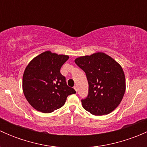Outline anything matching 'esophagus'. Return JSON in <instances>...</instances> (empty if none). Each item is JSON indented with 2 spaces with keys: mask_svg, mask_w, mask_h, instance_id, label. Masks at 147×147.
<instances>
[{
  "mask_svg": "<svg viewBox=\"0 0 147 147\" xmlns=\"http://www.w3.org/2000/svg\"><path fill=\"white\" fill-rule=\"evenodd\" d=\"M74 89L75 90V91L78 92V87H77V86H75V87H74Z\"/></svg>",
  "mask_w": 147,
  "mask_h": 147,
  "instance_id": "1",
  "label": "esophagus"
}]
</instances>
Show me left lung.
<instances>
[{"mask_svg": "<svg viewBox=\"0 0 147 147\" xmlns=\"http://www.w3.org/2000/svg\"><path fill=\"white\" fill-rule=\"evenodd\" d=\"M75 63L85 72L89 84L88 95L81 100L83 108L100 116L112 112L125 92V76L121 67L103 53L78 57Z\"/></svg>", "mask_w": 147, "mask_h": 147, "instance_id": "1", "label": "left lung"}]
</instances>
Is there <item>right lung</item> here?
<instances>
[{"mask_svg": "<svg viewBox=\"0 0 147 147\" xmlns=\"http://www.w3.org/2000/svg\"><path fill=\"white\" fill-rule=\"evenodd\" d=\"M69 57L50 51L41 53L28 64L23 77V90L30 105L39 112L50 113L76 93L68 87L60 68Z\"/></svg>", "mask_w": 147, "mask_h": 147, "instance_id": "right-lung-1", "label": "right lung"}]
</instances>
